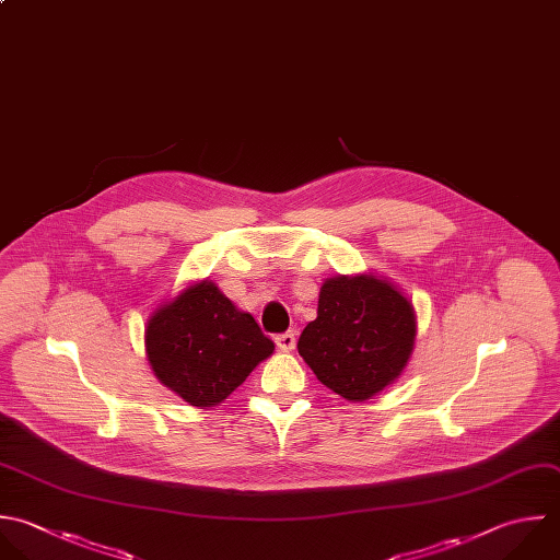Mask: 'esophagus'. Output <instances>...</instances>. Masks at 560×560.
I'll return each instance as SVG.
<instances>
[{"mask_svg": "<svg viewBox=\"0 0 560 560\" xmlns=\"http://www.w3.org/2000/svg\"><path fill=\"white\" fill-rule=\"evenodd\" d=\"M276 346L282 350V352H289L295 348V332L289 330V332H282L276 337Z\"/></svg>", "mask_w": 560, "mask_h": 560, "instance_id": "34e87169", "label": "esophagus"}]
</instances>
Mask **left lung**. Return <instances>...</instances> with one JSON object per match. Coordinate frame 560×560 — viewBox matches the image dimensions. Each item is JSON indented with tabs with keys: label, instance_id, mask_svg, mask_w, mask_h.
<instances>
[{
	"label": "left lung",
	"instance_id": "8db88e82",
	"mask_svg": "<svg viewBox=\"0 0 560 560\" xmlns=\"http://www.w3.org/2000/svg\"><path fill=\"white\" fill-rule=\"evenodd\" d=\"M418 322L411 300L374 273L322 282L317 317L300 335L298 352L313 374L350 402H363L405 372Z\"/></svg>",
	"mask_w": 560,
	"mask_h": 560
}]
</instances>
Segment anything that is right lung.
Returning <instances> with one entry per match:
<instances>
[{"instance_id": "obj_1", "label": "right lung", "mask_w": 560, "mask_h": 560, "mask_svg": "<svg viewBox=\"0 0 560 560\" xmlns=\"http://www.w3.org/2000/svg\"><path fill=\"white\" fill-rule=\"evenodd\" d=\"M144 350L158 381L199 409L221 405L276 346L212 280H197L147 319Z\"/></svg>"}]
</instances>
